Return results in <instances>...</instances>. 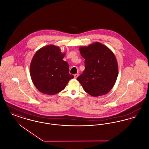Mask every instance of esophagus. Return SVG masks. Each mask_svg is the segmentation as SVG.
<instances>
[{"mask_svg": "<svg viewBox=\"0 0 149 149\" xmlns=\"http://www.w3.org/2000/svg\"><path fill=\"white\" fill-rule=\"evenodd\" d=\"M78 76H79V74H76L74 75V78L77 79V78H78Z\"/></svg>", "mask_w": 149, "mask_h": 149, "instance_id": "1", "label": "esophagus"}]
</instances>
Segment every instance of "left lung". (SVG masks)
I'll return each instance as SVG.
<instances>
[{"label":"left lung","instance_id":"obj_1","mask_svg":"<svg viewBox=\"0 0 149 149\" xmlns=\"http://www.w3.org/2000/svg\"><path fill=\"white\" fill-rule=\"evenodd\" d=\"M79 50L85 58V70L77 80L92 96L106 94L113 87L118 77V64L113 53L99 42L81 47Z\"/></svg>","mask_w":149,"mask_h":149}]
</instances>
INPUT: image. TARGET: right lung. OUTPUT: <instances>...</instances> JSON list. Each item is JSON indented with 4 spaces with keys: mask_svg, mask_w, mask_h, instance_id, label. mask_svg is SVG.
Returning <instances> with one entry per match:
<instances>
[{
    "mask_svg": "<svg viewBox=\"0 0 149 149\" xmlns=\"http://www.w3.org/2000/svg\"><path fill=\"white\" fill-rule=\"evenodd\" d=\"M64 56L58 47L54 45H48L36 52L30 65V75L40 92L56 94L74 78L69 74V64L63 60Z\"/></svg>",
    "mask_w": 149,
    "mask_h": 149,
    "instance_id": "1",
    "label": "right lung"
}]
</instances>
